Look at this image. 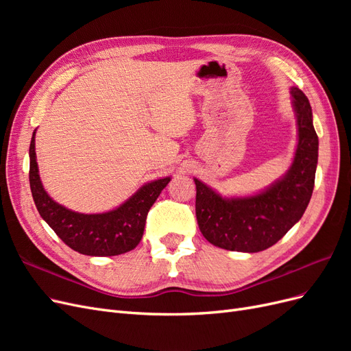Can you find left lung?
<instances>
[{"label": "left lung", "instance_id": "1", "mask_svg": "<svg viewBox=\"0 0 351 351\" xmlns=\"http://www.w3.org/2000/svg\"><path fill=\"white\" fill-rule=\"evenodd\" d=\"M297 124V146L287 173L258 193L221 196L197 178L196 218L204 237L226 250L256 253L274 246L300 221L315 186L319 141L309 99L290 88Z\"/></svg>", "mask_w": 351, "mask_h": 351}]
</instances>
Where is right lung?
Listing matches in <instances>:
<instances>
[{
    "instance_id": "obj_1",
    "label": "right lung",
    "mask_w": 351,
    "mask_h": 351,
    "mask_svg": "<svg viewBox=\"0 0 351 351\" xmlns=\"http://www.w3.org/2000/svg\"><path fill=\"white\" fill-rule=\"evenodd\" d=\"M32 134L29 182L36 209L47 224L69 247L88 256H115L133 250L142 240L147 212L171 177L145 183L124 204L102 214H80L52 199L40 182Z\"/></svg>"
}]
</instances>
